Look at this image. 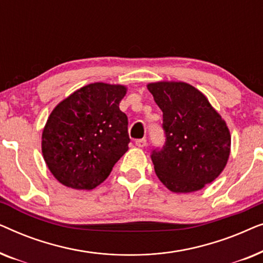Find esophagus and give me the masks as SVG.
<instances>
[{
	"label": "esophagus",
	"instance_id": "obj_1",
	"mask_svg": "<svg viewBox=\"0 0 263 263\" xmlns=\"http://www.w3.org/2000/svg\"><path fill=\"white\" fill-rule=\"evenodd\" d=\"M135 145L138 146V147H140V148H142V147H145V146L147 145L146 139H139V140H136Z\"/></svg>",
	"mask_w": 263,
	"mask_h": 263
}]
</instances>
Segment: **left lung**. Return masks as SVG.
<instances>
[{"instance_id": "1", "label": "left lung", "mask_w": 263, "mask_h": 263, "mask_svg": "<svg viewBox=\"0 0 263 263\" xmlns=\"http://www.w3.org/2000/svg\"><path fill=\"white\" fill-rule=\"evenodd\" d=\"M163 111L165 145L152 152L154 171L172 193H193L212 183L224 170L231 135L207 97L182 81L147 85Z\"/></svg>"}]
</instances>
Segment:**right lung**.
<instances>
[{
    "label": "right lung",
    "mask_w": 263,
    "mask_h": 263,
    "mask_svg": "<svg viewBox=\"0 0 263 263\" xmlns=\"http://www.w3.org/2000/svg\"><path fill=\"white\" fill-rule=\"evenodd\" d=\"M123 85L95 82L79 88L51 111L43 129L42 153L57 181L91 190L103 183L128 151V117L120 110Z\"/></svg>",
    "instance_id": "add662e5"
}]
</instances>
